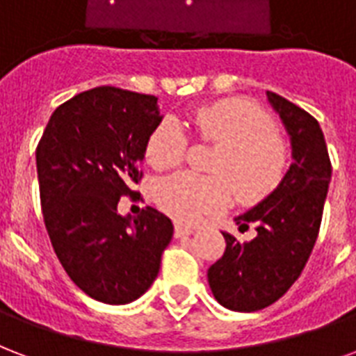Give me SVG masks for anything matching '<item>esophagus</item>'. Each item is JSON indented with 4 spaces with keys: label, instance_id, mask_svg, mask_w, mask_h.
Returning a JSON list of instances; mask_svg holds the SVG:
<instances>
[{
    "label": "esophagus",
    "instance_id": "34e87169",
    "mask_svg": "<svg viewBox=\"0 0 356 356\" xmlns=\"http://www.w3.org/2000/svg\"><path fill=\"white\" fill-rule=\"evenodd\" d=\"M196 227L194 226H184V224H175V237L181 238L184 235H190V233H194Z\"/></svg>",
    "mask_w": 356,
    "mask_h": 356
}]
</instances>
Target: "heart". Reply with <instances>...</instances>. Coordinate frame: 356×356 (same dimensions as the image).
<instances>
[{
	"label": "heart",
	"instance_id": "obj_1",
	"mask_svg": "<svg viewBox=\"0 0 356 356\" xmlns=\"http://www.w3.org/2000/svg\"><path fill=\"white\" fill-rule=\"evenodd\" d=\"M190 127L202 143L216 151L209 162L214 175L177 173L154 184V202L164 213L184 224L205 214L220 213L232 202V188L241 203H257L270 196L286 179L291 154L286 140L263 108L243 99H226L194 108ZM188 140L173 119L160 121L145 142V160L159 172L177 168Z\"/></svg>",
	"mask_w": 356,
	"mask_h": 356
}]
</instances>
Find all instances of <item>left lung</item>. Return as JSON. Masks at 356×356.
Segmentation results:
<instances>
[{
	"instance_id": "8db88e82",
	"label": "left lung",
	"mask_w": 356,
	"mask_h": 356,
	"mask_svg": "<svg viewBox=\"0 0 356 356\" xmlns=\"http://www.w3.org/2000/svg\"><path fill=\"white\" fill-rule=\"evenodd\" d=\"M267 95L291 136L295 162L267 200L235 218L241 232L256 224V237L238 243L222 233L226 252L207 278L214 298L235 312L267 308L300 276L319 235L332 173L317 119L280 95Z\"/></svg>"
}]
</instances>
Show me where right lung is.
<instances>
[{"mask_svg":"<svg viewBox=\"0 0 356 356\" xmlns=\"http://www.w3.org/2000/svg\"><path fill=\"white\" fill-rule=\"evenodd\" d=\"M160 119L153 95L100 86L58 106L35 151L54 252L70 280L106 305L147 291L172 241V220L156 209L118 213L121 197L140 200V160Z\"/></svg>","mask_w":356,"mask_h":356,"instance_id":"right-lung-1","label":"right lung"}]
</instances>
